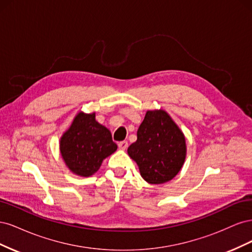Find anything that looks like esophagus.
Here are the masks:
<instances>
[{"mask_svg": "<svg viewBox=\"0 0 252 252\" xmlns=\"http://www.w3.org/2000/svg\"><path fill=\"white\" fill-rule=\"evenodd\" d=\"M118 146L120 149L122 150H125L127 147H128V142L127 141H122V142H119Z\"/></svg>", "mask_w": 252, "mask_h": 252, "instance_id": "esophagus-1", "label": "esophagus"}]
</instances>
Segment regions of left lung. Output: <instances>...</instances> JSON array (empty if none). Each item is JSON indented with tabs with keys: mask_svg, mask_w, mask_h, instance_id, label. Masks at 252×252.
I'll return each mask as SVG.
<instances>
[{
	"mask_svg": "<svg viewBox=\"0 0 252 252\" xmlns=\"http://www.w3.org/2000/svg\"><path fill=\"white\" fill-rule=\"evenodd\" d=\"M138 139L127 152L138 164L142 178L150 184H163L181 170L186 157L185 136L164 110L147 111Z\"/></svg>",
	"mask_w": 252,
	"mask_h": 252,
	"instance_id": "8db88e82",
	"label": "left lung"
}]
</instances>
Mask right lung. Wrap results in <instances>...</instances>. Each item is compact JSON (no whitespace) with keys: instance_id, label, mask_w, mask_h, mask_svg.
Returning a JSON list of instances; mask_svg holds the SVG:
<instances>
[{"instance_id":"obj_1","label":"right lung","mask_w":252,"mask_h":252,"mask_svg":"<svg viewBox=\"0 0 252 252\" xmlns=\"http://www.w3.org/2000/svg\"><path fill=\"white\" fill-rule=\"evenodd\" d=\"M110 131L95 121V114L80 112L61 138L60 150L73 173L89 177L100 168L105 158L117 150Z\"/></svg>"}]
</instances>
